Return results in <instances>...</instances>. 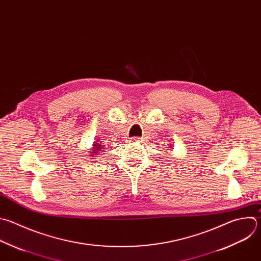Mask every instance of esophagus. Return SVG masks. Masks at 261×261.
<instances>
[{
  "label": "esophagus",
  "instance_id": "34e87169",
  "mask_svg": "<svg viewBox=\"0 0 261 261\" xmlns=\"http://www.w3.org/2000/svg\"><path fill=\"white\" fill-rule=\"evenodd\" d=\"M131 141H132V142H140V141H141V138H140V137H132V138H131Z\"/></svg>",
  "mask_w": 261,
  "mask_h": 261
}]
</instances>
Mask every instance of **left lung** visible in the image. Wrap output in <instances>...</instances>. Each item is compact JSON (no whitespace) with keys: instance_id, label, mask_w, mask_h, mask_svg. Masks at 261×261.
Wrapping results in <instances>:
<instances>
[{"instance_id":"8db88e82","label":"left lung","mask_w":261,"mask_h":261,"mask_svg":"<svg viewBox=\"0 0 261 261\" xmlns=\"http://www.w3.org/2000/svg\"><path fill=\"white\" fill-rule=\"evenodd\" d=\"M172 147H173V145H172ZM170 148H171V147H170Z\"/></svg>"}]
</instances>
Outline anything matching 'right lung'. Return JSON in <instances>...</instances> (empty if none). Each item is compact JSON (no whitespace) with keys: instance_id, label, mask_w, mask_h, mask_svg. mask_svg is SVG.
<instances>
[{"instance_id":"obj_1","label":"right lung","mask_w":261,"mask_h":261,"mask_svg":"<svg viewBox=\"0 0 261 261\" xmlns=\"http://www.w3.org/2000/svg\"><path fill=\"white\" fill-rule=\"evenodd\" d=\"M103 146H105V145H103L102 142H100V140H95V142H93L92 148L90 149L89 155L92 156V158H95L96 154H98L102 149H105Z\"/></svg>"}]
</instances>
